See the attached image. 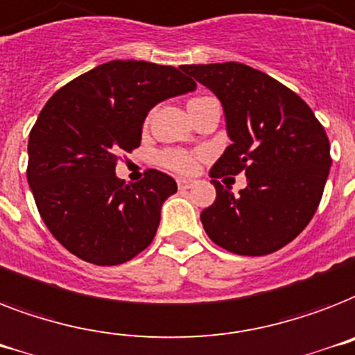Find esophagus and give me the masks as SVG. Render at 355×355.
Segmentation results:
<instances>
[{
    "instance_id": "esophagus-1",
    "label": "esophagus",
    "mask_w": 355,
    "mask_h": 355,
    "mask_svg": "<svg viewBox=\"0 0 355 355\" xmlns=\"http://www.w3.org/2000/svg\"><path fill=\"white\" fill-rule=\"evenodd\" d=\"M192 185H194V181L192 180H183V178L178 180V189H180V191H187V189H191Z\"/></svg>"
}]
</instances>
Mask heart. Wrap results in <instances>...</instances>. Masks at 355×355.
<instances>
[{
  "label": "heart",
  "mask_w": 355,
  "mask_h": 355,
  "mask_svg": "<svg viewBox=\"0 0 355 355\" xmlns=\"http://www.w3.org/2000/svg\"><path fill=\"white\" fill-rule=\"evenodd\" d=\"M201 98L207 97H198L192 98L189 104H194V102L201 101ZM157 163L164 168L172 170V172H180V174H191L198 168V155L192 154V152H187V150L180 148H164L157 154Z\"/></svg>",
  "instance_id": "heart-1"
}]
</instances>
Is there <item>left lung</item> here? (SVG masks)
Returning <instances> with one entry per match:
<instances>
[{"mask_svg":"<svg viewBox=\"0 0 355 355\" xmlns=\"http://www.w3.org/2000/svg\"><path fill=\"white\" fill-rule=\"evenodd\" d=\"M225 112L232 144L212 166L216 201L201 212L212 242L234 254L263 257L297 238L315 214L330 172V141L315 113L273 76L238 62L183 65ZM248 175L234 196L217 181Z\"/></svg>","mask_w":355,"mask_h":355,"instance_id":"left-lung-1","label":"left lung"}]
</instances>
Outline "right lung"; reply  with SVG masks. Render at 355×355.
<instances>
[{"label":"right lung","mask_w":355,"mask_h":355,"mask_svg":"<svg viewBox=\"0 0 355 355\" xmlns=\"http://www.w3.org/2000/svg\"><path fill=\"white\" fill-rule=\"evenodd\" d=\"M194 87L172 65L112 60L47 101L29 133L27 181L40 216L69 253L119 266L152 243L161 205L178 185L155 168L126 185L115 166L139 148L150 110Z\"/></svg>","instance_id":"right-lung-1"}]
</instances>
